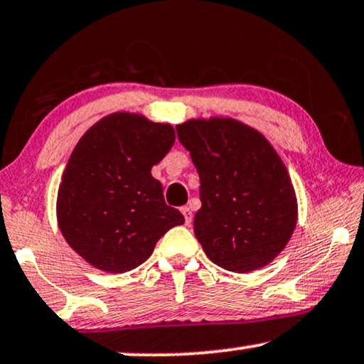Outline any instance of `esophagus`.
<instances>
[{"instance_id":"obj_1","label":"esophagus","mask_w":364,"mask_h":364,"mask_svg":"<svg viewBox=\"0 0 364 364\" xmlns=\"http://www.w3.org/2000/svg\"><path fill=\"white\" fill-rule=\"evenodd\" d=\"M181 213H183V216H185V223H186V225H190L191 220H193L191 208H190V206H183V208H181Z\"/></svg>"}]
</instances>
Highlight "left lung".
Instances as JSON below:
<instances>
[{"mask_svg": "<svg viewBox=\"0 0 364 364\" xmlns=\"http://www.w3.org/2000/svg\"><path fill=\"white\" fill-rule=\"evenodd\" d=\"M200 174L195 235L213 263L250 273L273 261L298 220L291 179L268 139L231 118L176 126Z\"/></svg>", "mask_w": 364, "mask_h": 364, "instance_id": "1", "label": "left lung"}]
</instances>
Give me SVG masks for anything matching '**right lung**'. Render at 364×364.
<instances>
[{
	"instance_id": "obj_1",
	"label": "right lung",
	"mask_w": 364,
	"mask_h": 364,
	"mask_svg": "<svg viewBox=\"0 0 364 364\" xmlns=\"http://www.w3.org/2000/svg\"><path fill=\"white\" fill-rule=\"evenodd\" d=\"M173 143L171 124L132 113L105 116L77 141L58 191V225L91 266L108 273L138 268L164 232L185 223L151 176Z\"/></svg>"
}]
</instances>
